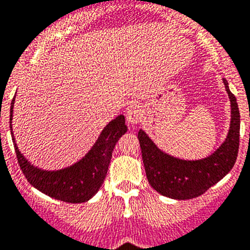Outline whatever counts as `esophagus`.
<instances>
[{"mask_svg":"<svg viewBox=\"0 0 250 250\" xmlns=\"http://www.w3.org/2000/svg\"><path fill=\"white\" fill-rule=\"evenodd\" d=\"M143 117V110L141 105L138 104H131L125 110V118H127L128 125H137L141 122V119Z\"/></svg>","mask_w":250,"mask_h":250,"instance_id":"obj_1","label":"esophagus"}]
</instances>
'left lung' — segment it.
<instances>
[{
	"mask_svg": "<svg viewBox=\"0 0 250 250\" xmlns=\"http://www.w3.org/2000/svg\"><path fill=\"white\" fill-rule=\"evenodd\" d=\"M230 99V127L227 138L211 155L201 160L173 157L156 146L143 129L138 131L142 160L149 185L164 196L188 200L200 196L233 168L239 149L240 114L236 98L223 78Z\"/></svg>",
	"mask_w": 250,
	"mask_h": 250,
	"instance_id": "obj_1",
	"label": "left lung"
}]
</instances>
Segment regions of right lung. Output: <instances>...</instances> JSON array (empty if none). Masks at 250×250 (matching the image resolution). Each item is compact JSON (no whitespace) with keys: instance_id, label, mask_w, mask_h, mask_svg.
Listing matches in <instances>:
<instances>
[{"instance_id":"1","label":"right lung","mask_w":250,"mask_h":250,"mask_svg":"<svg viewBox=\"0 0 250 250\" xmlns=\"http://www.w3.org/2000/svg\"><path fill=\"white\" fill-rule=\"evenodd\" d=\"M15 98L11 102L10 129L17 161L27 181L42 194L65 203H85L101 188L107 176L112 152L116 143L127 132L123 114L110 121L99 134L98 140L79 161L60 170H44L35 166L21 153L12 132Z\"/></svg>"}]
</instances>
